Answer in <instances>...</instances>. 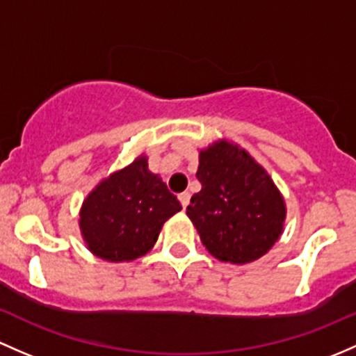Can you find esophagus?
Masks as SVG:
<instances>
[{
    "mask_svg": "<svg viewBox=\"0 0 356 356\" xmlns=\"http://www.w3.org/2000/svg\"><path fill=\"white\" fill-rule=\"evenodd\" d=\"M189 200H191V194L188 193V191H184V193H181V194H179V201H181L182 208H188V204H189Z\"/></svg>",
    "mask_w": 356,
    "mask_h": 356,
    "instance_id": "1",
    "label": "esophagus"
}]
</instances>
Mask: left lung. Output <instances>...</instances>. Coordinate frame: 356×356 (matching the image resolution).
Wrapping results in <instances>:
<instances>
[{"instance_id": "1", "label": "left lung", "mask_w": 356, "mask_h": 356, "mask_svg": "<svg viewBox=\"0 0 356 356\" xmlns=\"http://www.w3.org/2000/svg\"><path fill=\"white\" fill-rule=\"evenodd\" d=\"M201 191L188 216L208 252L223 263L259 259L282 237L286 204L275 181L241 145L213 141L200 149Z\"/></svg>"}]
</instances>
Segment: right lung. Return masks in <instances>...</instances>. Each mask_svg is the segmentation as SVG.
<instances>
[{
  "label": "right lung",
  "instance_id": "add662e5",
  "mask_svg": "<svg viewBox=\"0 0 356 356\" xmlns=\"http://www.w3.org/2000/svg\"><path fill=\"white\" fill-rule=\"evenodd\" d=\"M181 209L162 177L148 170V156L141 153L90 191L78 225L93 256L129 263L153 249L163 223Z\"/></svg>",
  "mask_w": 356,
  "mask_h": 356
}]
</instances>
